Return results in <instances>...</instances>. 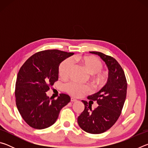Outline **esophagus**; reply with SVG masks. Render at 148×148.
<instances>
[{
	"instance_id": "34e87169",
	"label": "esophagus",
	"mask_w": 148,
	"mask_h": 148,
	"mask_svg": "<svg viewBox=\"0 0 148 148\" xmlns=\"http://www.w3.org/2000/svg\"><path fill=\"white\" fill-rule=\"evenodd\" d=\"M76 101H77V100H76V99H74V98H71V101L72 102H76Z\"/></svg>"
}]
</instances>
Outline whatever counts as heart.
<instances>
[{
	"label": "heart",
	"instance_id": "obj_1",
	"mask_svg": "<svg viewBox=\"0 0 148 148\" xmlns=\"http://www.w3.org/2000/svg\"><path fill=\"white\" fill-rule=\"evenodd\" d=\"M77 61H81L91 74H95V78L98 82H102L104 78V75L101 72L102 69V63L99 59L92 56L81 57L76 56L74 57ZM73 65V61L71 58L65 59L60 64L59 72L60 76L66 77L69 72L71 71ZM64 90L72 96L80 97L84 94L89 92L91 91V87L88 85L82 84L75 81H70L65 84L63 86Z\"/></svg>",
	"mask_w": 148,
	"mask_h": 148
}]
</instances>
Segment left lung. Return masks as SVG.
Segmentation results:
<instances>
[{
    "label": "left lung",
    "mask_w": 148,
    "mask_h": 148,
    "mask_svg": "<svg viewBox=\"0 0 148 148\" xmlns=\"http://www.w3.org/2000/svg\"><path fill=\"white\" fill-rule=\"evenodd\" d=\"M90 53L97 55L105 62L109 71L108 78L99 92L87 97L89 100L97 101L98 107L92 110L89 102L82 101L85 109L77 117V123L84 131L101 134L111 128L121 115L126 99L127 83L123 70L116 59L101 52Z\"/></svg>",
    "instance_id": "8db88e82"
}]
</instances>
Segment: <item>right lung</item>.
I'll return each instance as SVG.
<instances>
[{
    "mask_svg": "<svg viewBox=\"0 0 148 148\" xmlns=\"http://www.w3.org/2000/svg\"><path fill=\"white\" fill-rule=\"evenodd\" d=\"M72 55L57 49L42 51L30 57L19 69L15 89L16 106L30 127L43 129L51 126L71 101L63 93L51 100L46 92L58 80L60 63Z\"/></svg>",
    "mask_w": 148,
    "mask_h": 148,
    "instance_id": "1",
    "label": "right lung"
}]
</instances>
